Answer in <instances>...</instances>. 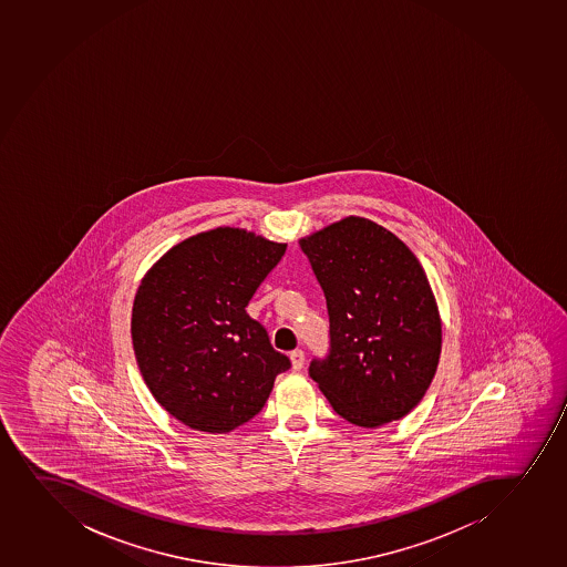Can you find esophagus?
<instances>
[{
    "label": "esophagus",
    "mask_w": 567,
    "mask_h": 567,
    "mask_svg": "<svg viewBox=\"0 0 567 567\" xmlns=\"http://www.w3.org/2000/svg\"><path fill=\"white\" fill-rule=\"evenodd\" d=\"M290 361H292L293 371H301L305 365L303 350H293V352H290Z\"/></svg>",
    "instance_id": "34e87169"
}]
</instances>
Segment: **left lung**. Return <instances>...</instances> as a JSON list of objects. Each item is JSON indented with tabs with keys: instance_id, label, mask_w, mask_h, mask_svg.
Here are the masks:
<instances>
[{
	"instance_id": "left-lung-1",
	"label": "left lung",
	"mask_w": 567,
	"mask_h": 567,
	"mask_svg": "<svg viewBox=\"0 0 567 567\" xmlns=\"http://www.w3.org/2000/svg\"><path fill=\"white\" fill-rule=\"evenodd\" d=\"M328 305L329 352L309 374L353 425H385L417 406L433 382L442 323L414 252L363 217L299 239Z\"/></svg>"
}]
</instances>
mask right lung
Wrapping results in <instances>:
<instances>
[{
	"instance_id": "1",
	"label": "right lung",
	"mask_w": 567,
	"mask_h": 567,
	"mask_svg": "<svg viewBox=\"0 0 567 567\" xmlns=\"http://www.w3.org/2000/svg\"><path fill=\"white\" fill-rule=\"evenodd\" d=\"M287 244L220 226L161 256L134 296L131 336L155 401L185 425L230 433L252 420L290 360L245 307Z\"/></svg>"
}]
</instances>
